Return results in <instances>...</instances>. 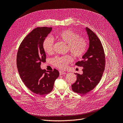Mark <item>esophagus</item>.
I'll use <instances>...</instances> for the list:
<instances>
[{"label": "esophagus", "instance_id": "esophagus-1", "mask_svg": "<svg viewBox=\"0 0 123 123\" xmlns=\"http://www.w3.org/2000/svg\"><path fill=\"white\" fill-rule=\"evenodd\" d=\"M59 74H60V75H64V74H66V73L63 71H59Z\"/></svg>", "mask_w": 123, "mask_h": 123}]
</instances>
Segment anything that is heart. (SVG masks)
<instances>
[{
  "label": "heart",
  "instance_id": "1",
  "mask_svg": "<svg viewBox=\"0 0 123 123\" xmlns=\"http://www.w3.org/2000/svg\"><path fill=\"white\" fill-rule=\"evenodd\" d=\"M56 38L68 44V47L72 54L75 57H81L86 50V42L85 39L79 37V34L69 30H65L59 32L55 37ZM43 48L47 54L53 52L54 41L50 37L46 38L43 42ZM72 61L69 55L56 56L52 60L54 65L61 69H65L68 63Z\"/></svg>",
  "mask_w": 123,
  "mask_h": 123
}]
</instances>
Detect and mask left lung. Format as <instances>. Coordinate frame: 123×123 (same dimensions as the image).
Masks as SVG:
<instances>
[{
  "mask_svg": "<svg viewBox=\"0 0 123 123\" xmlns=\"http://www.w3.org/2000/svg\"><path fill=\"white\" fill-rule=\"evenodd\" d=\"M86 30L89 39V47L82 56V60L75 65L83 68V74L77 75L76 82L72 85L73 91L82 95L92 90L99 83L105 67V55L102 43L87 27Z\"/></svg>",
  "mask_w": 123,
  "mask_h": 123,
  "instance_id": "8db88e82",
  "label": "left lung"
}]
</instances>
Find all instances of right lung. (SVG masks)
Returning a JSON list of instances; mask_svg holds the SVG:
<instances>
[{
  "mask_svg": "<svg viewBox=\"0 0 123 123\" xmlns=\"http://www.w3.org/2000/svg\"><path fill=\"white\" fill-rule=\"evenodd\" d=\"M51 30L46 27L33 29L22 41L17 54V68L21 80L31 91L40 95L51 92L59 75L56 69L47 73L40 67L46 58L43 43Z\"/></svg>",
  "mask_w": 123,
  "mask_h": 123,
  "instance_id": "1",
  "label": "right lung"
}]
</instances>
